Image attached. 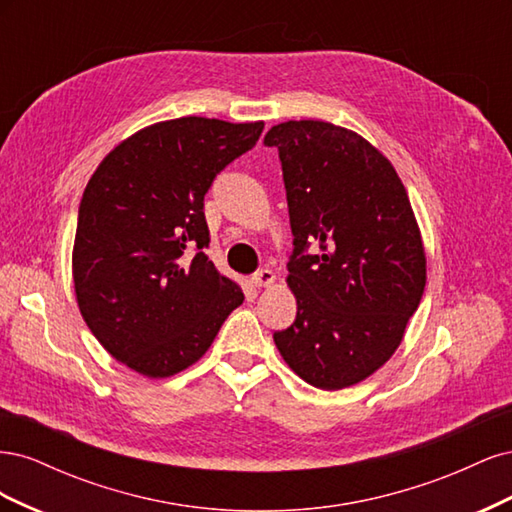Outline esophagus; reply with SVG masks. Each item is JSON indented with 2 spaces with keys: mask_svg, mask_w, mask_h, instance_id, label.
<instances>
[{
  "mask_svg": "<svg viewBox=\"0 0 512 512\" xmlns=\"http://www.w3.org/2000/svg\"><path fill=\"white\" fill-rule=\"evenodd\" d=\"M273 282H275V273L269 271V269H260V271H256V273L252 275V284H254L256 288H267V286H271Z\"/></svg>",
  "mask_w": 512,
  "mask_h": 512,
  "instance_id": "obj_1",
  "label": "esophagus"
}]
</instances>
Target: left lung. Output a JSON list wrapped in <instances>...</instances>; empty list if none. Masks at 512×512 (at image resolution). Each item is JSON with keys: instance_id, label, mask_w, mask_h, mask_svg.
<instances>
[{"instance_id": "1", "label": "left lung", "mask_w": 512, "mask_h": 512, "mask_svg": "<svg viewBox=\"0 0 512 512\" xmlns=\"http://www.w3.org/2000/svg\"><path fill=\"white\" fill-rule=\"evenodd\" d=\"M265 145L280 151L294 235L286 282L297 318L275 346L307 384L346 389L391 359L421 303V228L393 164L361 134L301 119L277 123Z\"/></svg>"}]
</instances>
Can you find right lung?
<instances>
[{"instance_id": "1", "label": "right lung", "mask_w": 512, "mask_h": 512, "mask_svg": "<svg viewBox=\"0 0 512 512\" xmlns=\"http://www.w3.org/2000/svg\"><path fill=\"white\" fill-rule=\"evenodd\" d=\"M262 121H158L121 141L91 175L79 207L76 303L104 350L147 378L194 365L243 290L205 247V194L250 151Z\"/></svg>"}]
</instances>
